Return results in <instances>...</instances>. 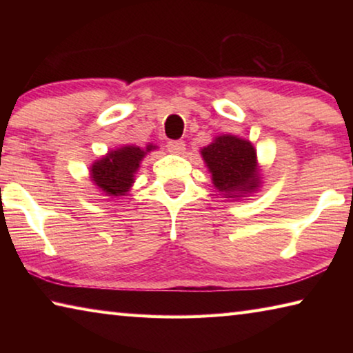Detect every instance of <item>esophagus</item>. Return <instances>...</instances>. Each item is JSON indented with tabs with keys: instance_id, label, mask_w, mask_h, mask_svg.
I'll list each match as a JSON object with an SVG mask.
<instances>
[{
	"instance_id": "obj_1",
	"label": "esophagus",
	"mask_w": 353,
	"mask_h": 353,
	"mask_svg": "<svg viewBox=\"0 0 353 353\" xmlns=\"http://www.w3.org/2000/svg\"><path fill=\"white\" fill-rule=\"evenodd\" d=\"M166 148L172 154H182L185 151V141L182 140H170L166 143Z\"/></svg>"
}]
</instances>
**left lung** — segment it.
I'll return each instance as SVG.
<instances>
[{
	"label": "left lung",
	"instance_id": "8db88e82",
	"mask_svg": "<svg viewBox=\"0 0 353 353\" xmlns=\"http://www.w3.org/2000/svg\"><path fill=\"white\" fill-rule=\"evenodd\" d=\"M201 152L212 172L214 187L227 198L259 187L256 152L250 141L234 135H221Z\"/></svg>",
	"mask_w": 353,
	"mask_h": 353
}]
</instances>
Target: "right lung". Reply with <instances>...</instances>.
Returning <instances> with one entry per match:
<instances>
[{"mask_svg":"<svg viewBox=\"0 0 353 353\" xmlns=\"http://www.w3.org/2000/svg\"><path fill=\"white\" fill-rule=\"evenodd\" d=\"M155 146L148 145L146 149L139 146H124L110 151L92 166V181L109 196H124L134 182V174L139 170L145 154Z\"/></svg>","mask_w":353,"mask_h":353,"instance_id":"1","label":"right lung"}]
</instances>
